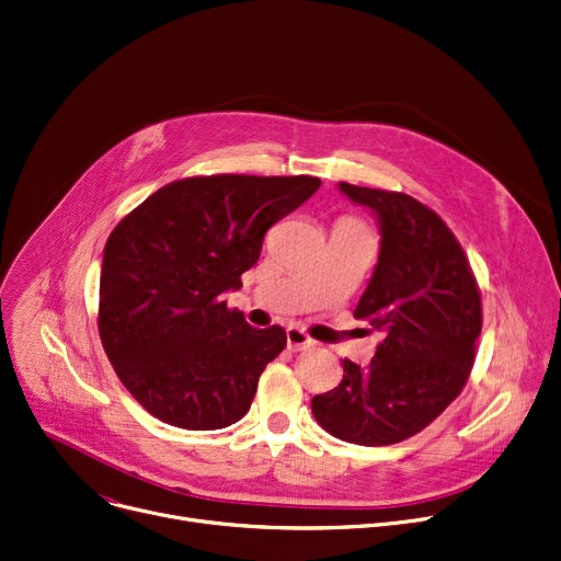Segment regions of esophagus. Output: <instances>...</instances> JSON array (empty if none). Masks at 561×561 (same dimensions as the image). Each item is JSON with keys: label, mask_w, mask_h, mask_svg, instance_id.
I'll return each mask as SVG.
<instances>
[{"label": "esophagus", "mask_w": 561, "mask_h": 561, "mask_svg": "<svg viewBox=\"0 0 561 561\" xmlns=\"http://www.w3.org/2000/svg\"><path fill=\"white\" fill-rule=\"evenodd\" d=\"M286 345H288V350H305V347L313 345V341H311V335L305 333L302 329L288 327L286 329Z\"/></svg>", "instance_id": "esophagus-1"}]
</instances>
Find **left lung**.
<instances>
[{
    "mask_svg": "<svg viewBox=\"0 0 561 561\" xmlns=\"http://www.w3.org/2000/svg\"><path fill=\"white\" fill-rule=\"evenodd\" d=\"M377 216L381 248L354 318L381 331L367 367L343 360V381L311 401L333 437L386 446L426 428L465 388L482 329L480 290L446 222L397 192L339 182Z\"/></svg>",
    "mask_w": 561,
    "mask_h": 561,
    "instance_id": "1",
    "label": "left lung"
}]
</instances>
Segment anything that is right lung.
Here are the masks:
<instances>
[{
    "label": "right lung",
    "mask_w": 561,
    "mask_h": 561,
    "mask_svg": "<svg viewBox=\"0 0 561 561\" xmlns=\"http://www.w3.org/2000/svg\"><path fill=\"white\" fill-rule=\"evenodd\" d=\"M318 186L311 175L175 180L112 230L99 333L117 377L148 413L186 431L226 428L248 413L286 331L250 327L222 293L241 288L268 228Z\"/></svg>",
    "instance_id": "add662e5"
}]
</instances>
